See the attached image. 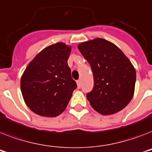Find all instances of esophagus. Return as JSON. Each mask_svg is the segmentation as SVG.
<instances>
[{"mask_svg": "<svg viewBox=\"0 0 152 152\" xmlns=\"http://www.w3.org/2000/svg\"><path fill=\"white\" fill-rule=\"evenodd\" d=\"M76 83H77V87H78V88H80V87H81V80H77V81H76Z\"/></svg>", "mask_w": 152, "mask_h": 152, "instance_id": "34e87169", "label": "esophagus"}]
</instances>
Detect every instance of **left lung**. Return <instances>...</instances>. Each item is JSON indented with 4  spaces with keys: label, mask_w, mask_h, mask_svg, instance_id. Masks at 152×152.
Masks as SVG:
<instances>
[{
    "label": "left lung",
    "mask_w": 152,
    "mask_h": 152,
    "mask_svg": "<svg viewBox=\"0 0 152 152\" xmlns=\"http://www.w3.org/2000/svg\"><path fill=\"white\" fill-rule=\"evenodd\" d=\"M93 72V90L87 94L92 108L104 115L119 112L133 98L136 71L127 57L112 42L96 38L78 45Z\"/></svg>",
    "instance_id": "obj_1"
}]
</instances>
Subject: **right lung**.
Segmentation results:
<instances>
[{
	"instance_id": "right-lung-1",
	"label": "right lung",
	"mask_w": 152,
	"mask_h": 152,
	"mask_svg": "<svg viewBox=\"0 0 152 152\" xmlns=\"http://www.w3.org/2000/svg\"><path fill=\"white\" fill-rule=\"evenodd\" d=\"M71 47L57 43L42 50L21 77L23 99L34 113L55 117L62 113L77 85L67 61Z\"/></svg>"
}]
</instances>
